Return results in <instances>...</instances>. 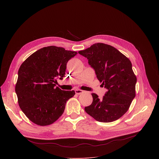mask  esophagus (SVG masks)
Here are the masks:
<instances>
[{
	"label": "esophagus",
	"mask_w": 159,
	"mask_h": 159,
	"mask_svg": "<svg viewBox=\"0 0 159 159\" xmlns=\"http://www.w3.org/2000/svg\"><path fill=\"white\" fill-rule=\"evenodd\" d=\"M75 93H76L77 94H82L84 91H83V90H80V89H75Z\"/></svg>",
	"instance_id": "obj_1"
}]
</instances>
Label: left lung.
Here are the masks:
<instances>
[{
    "mask_svg": "<svg viewBox=\"0 0 159 159\" xmlns=\"http://www.w3.org/2000/svg\"><path fill=\"white\" fill-rule=\"evenodd\" d=\"M79 53L88 60L101 85L107 89L99 99L92 93V104L85 111L99 122L117 120L128 110L135 97L136 77L130 60L111 45L95 43Z\"/></svg>",
    "mask_w": 159,
    "mask_h": 159,
    "instance_id": "obj_1",
    "label": "left lung"
}]
</instances>
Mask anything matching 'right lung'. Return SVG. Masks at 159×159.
Wrapping results in <instances>:
<instances>
[{"label": "right lung", "instance_id": "1", "mask_svg": "<svg viewBox=\"0 0 159 159\" xmlns=\"http://www.w3.org/2000/svg\"><path fill=\"white\" fill-rule=\"evenodd\" d=\"M76 52L50 46L42 48L22 63L15 87L20 108L34 123L47 126L63 113L66 101L74 90L56 86L57 79L65 77L66 63Z\"/></svg>", "mask_w": 159, "mask_h": 159}]
</instances>
